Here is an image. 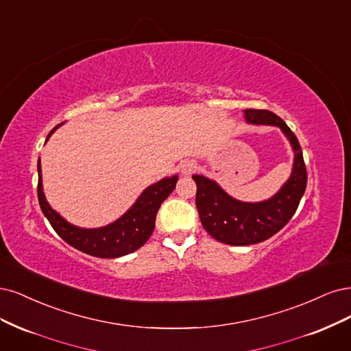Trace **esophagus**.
Here are the masks:
<instances>
[{
	"label": "esophagus",
	"instance_id": "obj_1",
	"mask_svg": "<svg viewBox=\"0 0 351 351\" xmlns=\"http://www.w3.org/2000/svg\"><path fill=\"white\" fill-rule=\"evenodd\" d=\"M197 169V165L192 162V160H186V162H184L182 165H180V173H182L184 176H188V175H191L192 172H194Z\"/></svg>",
	"mask_w": 351,
	"mask_h": 351
}]
</instances>
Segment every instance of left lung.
I'll use <instances>...</instances> for the list:
<instances>
[{"label":"left lung","mask_w":351,"mask_h":351,"mask_svg":"<svg viewBox=\"0 0 351 351\" xmlns=\"http://www.w3.org/2000/svg\"><path fill=\"white\" fill-rule=\"evenodd\" d=\"M250 125L278 127L293 150L291 173L274 195L264 201H241L229 195L214 179L192 175L197 184L195 204L206 232L214 239L233 246L267 241L289 223L296 213L308 182L306 166L296 135L276 114L263 109H245Z\"/></svg>","instance_id":"8db88e82"}]
</instances>
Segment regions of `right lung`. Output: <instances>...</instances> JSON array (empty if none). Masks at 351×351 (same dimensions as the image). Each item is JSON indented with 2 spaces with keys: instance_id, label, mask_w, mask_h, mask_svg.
<instances>
[{
  "instance_id": "right-lung-1",
  "label": "right lung",
  "mask_w": 351,
  "mask_h": 351,
  "mask_svg": "<svg viewBox=\"0 0 351 351\" xmlns=\"http://www.w3.org/2000/svg\"><path fill=\"white\" fill-rule=\"evenodd\" d=\"M61 125L62 123L49 132L47 141ZM38 173L39 206L53 230L75 250L97 258H119L140 250L150 239L154 230L156 214L162 202L172 194L179 178L178 175H172L152 184L141 192L134 204L119 219L101 228L87 229L66 221L58 211L49 206L43 192L40 157L38 160Z\"/></svg>"
}]
</instances>
